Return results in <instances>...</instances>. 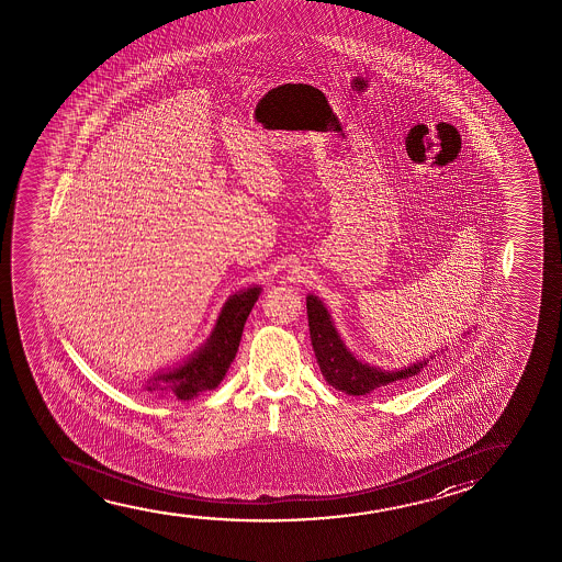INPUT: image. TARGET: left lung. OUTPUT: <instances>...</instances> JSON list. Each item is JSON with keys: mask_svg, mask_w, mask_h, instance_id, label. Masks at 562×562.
<instances>
[{"mask_svg": "<svg viewBox=\"0 0 562 562\" xmlns=\"http://www.w3.org/2000/svg\"><path fill=\"white\" fill-rule=\"evenodd\" d=\"M307 318H310L311 344H313L321 373L325 376L326 383L350 396H366L396 381L412 379L415 374L422 373L437 353H445V350H448V348L437 350L429 358L417 359L409 366L389 371L359 359L344 344L342 336L336 330L330 311L326 310L325 303L313 293L307 295ZM465 334H470V330H465L462 336Z\"/></svg>", "mask_w": 562, "mask_h": 562, "instance_id": "1", "label": "left lung"}]
</instances>
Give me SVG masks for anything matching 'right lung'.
Masks as SVG:
<instances>
[{
	"label": "right lung",
	"instance_id": "add662e5",
	"mask_svg": "<svg viewBox=\"0 0 562 562\" xmlns=\"http://www.w3.org/2000/svg\"><path fill=\"white\" fill-rule=\"evenodd\" d=\"M260 292L262 288L252 284L232 293L222 305L206 342L181 363L148 376L143 389L156 394H173L183 402L196 398L203 392L214 391L236 359L245 321L259 300Z\"/></svg>",
	"mask_w": 562,
	"mask_h": 562
}]
</instances>
